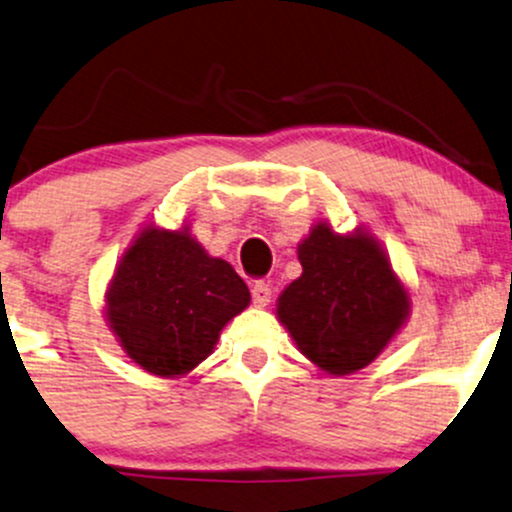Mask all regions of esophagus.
I'll list each match as a JSON object with an SVG mask.
<instances>
[{
	"label": "esophagus",
	"mask_w": 512,
	"mask_h": 512,
	"mask_svg": "<svg viewBox=\"0 0 512 512\" xmlns=\"http://www.w3.org/2000/svg\"><path fill=\"white\" fill-rule=\"evenodd\" d=\"M270 301H272V289H270V284L257 282L255 287H252V304L260 306V309H265V306L270 304Z\"/></svg>",
	"instance_id": "obj_1"
}]
</instances>
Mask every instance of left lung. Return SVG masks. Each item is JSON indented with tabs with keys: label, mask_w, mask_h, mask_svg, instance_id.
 <instances>
[{
	"label": "left lung",
	"mask_w": 512,
	"mask_h": 512,
	"mask_svg": "<svg viewBox=\"0 0 512 512\" xmlns=\"http://www.w3.org/2000/svg\"><path fill=\"white\" fill-rule=\"evenodd\" d=\"M301 277L277 299V319L297 348L328 375L373 363L407 324L410 289L363 228L336 233L319 220L299 242Z\"/></svg>",
	"instance_id": "obj_1"
}]
</instances>
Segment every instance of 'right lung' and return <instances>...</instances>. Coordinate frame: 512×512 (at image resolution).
<instances>
[{
    "label": "right lung",
    "instance_id": "add662e5",
    "mask_svg": "<svg viewBox=\"0 0 512 512\" xmlns=\"http://www.w3.org/2000/svg\"><path fill=\"white\" fill-rule=\"evenodd\" d=\"M250 289L184 225L149 223L122 255L105 292L110 331L139 368L181 378L213 353L220 331L247 309Z\"/></svg>",
    "mask_w": 512,
    "mask_h": 512
}]
</instances>
